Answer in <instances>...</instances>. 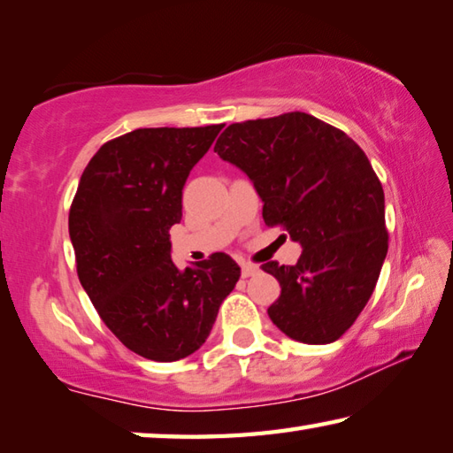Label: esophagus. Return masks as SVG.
I'll use <instances>...</instances> for the list:
<instances>
[{"instance_id":"34e87169","label":"esophagus","mask_w":453,"mask_h":453,"mask_svg":"<svg viewBox=\"0 0 453 453\" xmlns=\"http://www.w3.org/2000/svg\"><path fill=\"white\" fill-rule=\"evenodd\" d=\"M259 267L254 264H242V278H250V275H256Z\"/></svg>"}]
</instances>
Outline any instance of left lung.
<instances>
[{"instance_id": "left-lung-1", "label": "left lung", "mask_w": 453, "mask_h": 453, "mask_svg": "<svg viewBox=\"0 0 453 453\" xmlns=\"http://www.w3.org/2000/svg\"><path fill=\"white\" fill-rule=\"evenodd\" d=\"M213 150L254 183L265 224L302 245L297 264L262 265L281 288L270 319L296 342H335L365 308L388 254L386 199L370 159L302 111L232 124Z\"/></svg>"}]
</instances>
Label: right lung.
<instances>
[{"label": "right lung", "mask_w": 453, "mask_h": 453, "mask_svg": "<svg viewBox=\"0 0 453 453\" xmlns=\"http://www.w3.org/2000/svg\"><path fill=\"white\" fill-rule=\"evenodd\" d=\"M224 126L145 127L104 143L81 173L70 237L83 289L127 349L175 362L203 346L240 265L172 262L181 189Z\"/></svg>", "instance_id": "right-lung-1"}]
</instances>
